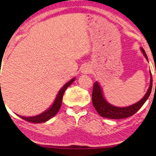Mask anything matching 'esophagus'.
<instances>
[{"label":"esophagus","mask_w":156,"mask_h":156,"mask_svg":"<svg viewBox=\"0 0 156 156\" xmlns=\"http://www.w3.org/2000/svg\"><path fill=\"white\" fill-rule=\"evenodd\" d=\"M91 68L89 65H84V67H82V74H89L91 73Z\"/></svg>","instance_id":"1"}]
</instances>
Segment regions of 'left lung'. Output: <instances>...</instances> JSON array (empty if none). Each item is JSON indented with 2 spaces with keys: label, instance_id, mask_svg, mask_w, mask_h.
Returning a JSON list of instances; mask_svg holds the SVG:
<instances>
[{
  "label": "left lung",
  "instance_id": "8db88e82",
  "mask_svg": "<svg viewBox=\"0 0 156 156\" xmlns=\"http://www.w3.org/2000/svg\"><path fill=\"white\" fill-rule=\"evenodd\" d=\"M140 50L146 59V60L148 62V57H147L146 53L145 52L144 49L140 48ZM156 72V71H155ZM150 85L148 89V91H146V94L142 98L140 101L136 102V104H132L131 106H125V107H119L112 105L108 103L106 101L105 97H104L103 91L99 82H96L94 84L93 86V92H92V103L94 107L97 110L100 116L104 118L111 119H122L128 117L133 116L134 114H136L142 106L144 105L146 100L148 99L149 96L151 94V89H152V84H153V79L151 76V72L150 71ZM156 86V84H155Z\"/></svg>",
  "mask_w": 156,
  "mask_h": 156
}]
</instances>
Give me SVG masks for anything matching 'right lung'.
<instances>
[{
	"instance_id": "add662e5",
	"label": "right lung",
	"mask_w": 156,
	"mask_h": 156,
	"mask_svg": "<svg viewBox=\"0 0 156 156\" xmlns=\"http://www.w3.org/2000/svg\"><path fill=\"white\" fill-rule=\"evenodd\" d=\"M75 77L72 78L71 80H69V82L66 83L64 86L60 89V90L59 91L58 94H57L56 98H55L54 102L52 104V106L50 108H48L46 111H44L41 114L37 115V116H23L17 114L19 117H20L21 119H24V120L29 121L31 123H44L45 121H48L50 120V119H52V117H54L55 115L57 114V113L59 112V108L61 107L62 105V97L64 95V93L68 87H69L72 84V83L75 80Z\"/></svg>"
}]
</instances>
